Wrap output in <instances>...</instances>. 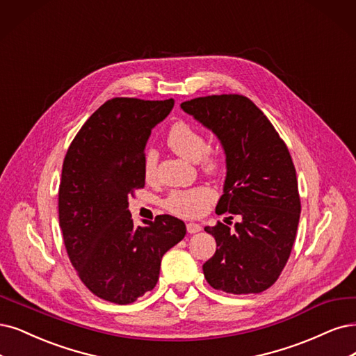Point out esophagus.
Listing matches in <instances>:
<instances>
[{
    "instance_id": "esophagus-1",
    "label": "esophagus",
    "mask_w": 356,
    "mask_h": 356,
    "mask_svg": "<svg viewBox=\"0 0 356 356\" xmlns=\"http://www.w3.org/2000/svg\"><path fill=\"white\" fill-rule=\"evenodd\" d=\"M186 229H188V233H191V234L201 232V226H200V225H196V222H188V225H186Z\"/></svg>"
}]
</instances>
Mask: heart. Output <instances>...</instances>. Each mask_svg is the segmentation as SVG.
<instances>
[{
	"label": "heart",
	"instance_id": "heart-1",
	"mask_svg": "<svg viewBox=\"0 0 356 356\" xmlns=\"http://www.w3.org/2000/svg\"><path fill=\"white\" fill-rule=\"evenodd\" d=\"M168 148L181 156L183 160L191 163H198L201 168L208 175H216L220 171L222 161L218 151L208 148L207 140L201 131L185 122H177L170 129L167 135ZM156 170V154L148 151L143 160V175L147 180L155 177ZM216 200V193L208 188H195L191 191H176L171 193L165 208L170 213L180 217H198L204 214Z\"/></svg>",
	"mask_w": 356,
	"mask_h": 356
}]
</instances>
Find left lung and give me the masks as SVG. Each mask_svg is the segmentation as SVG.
Returning a JSON list of instances; mask_svg holds the SVG:
<instances>
[{
	"mask_svg": "<svg viewBox=\"0 0 356 356\" xmlns=\"http://www.w3.org/2000/svg\"><path fill=\"white\" fill-rule=\"evenodd\" d=\"M217 136L226 180L216 207L225 222L205 227L216 254L202 266L209 286L233 295L264 292L291 255L300 216L296 170L268 118L243 95H211L180 104ZM233 216L238 218L229 227Z\"/></svg>",
	"mask_w": 356,
	"mask_h": 356,
	"instance_id": "left-lung-1",
	"label": "left lung"
}]
</instances>
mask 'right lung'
Returning <instances> with one entry per match:
<instances>
[{"label": "right lung", "instance_id": "obj_1", "mask_svg": "<svg viewBox=\"0 0 356 356\" xmlns=\"http://www.w3.org/2000/svg\"><path fill=\"white\" fill-rule=\"evenodd\" d=\"M175 99L113 98L79 130L65 154L58 218L65 249L89 291L131 304L155 287L161 258L186 234L173 216L135 226L129 195L145 186V147Z\"/></svg>", "mask_w": 356, "mask_h": 356}]
</instances>
